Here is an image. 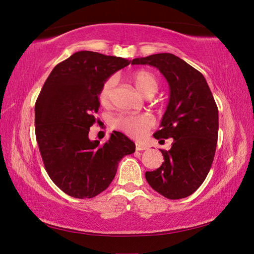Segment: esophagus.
<instances>
[{
	"mask_svg": "<svg viewBox=\"0 0 254 254\" xmlns=\"http://www.w3.org/2000/svg\"><path fill=\"white\" fill-rule=\"evenodd\" d=\"M135 148H136V150H145V149H147V146L144 144H141V143H136Z\"/></svg>",
	"mask_w": 254,
	"mask_h": 254,
	"instance_id": "esophagus-1",
	"label": "esophagus"
}]
</instances>
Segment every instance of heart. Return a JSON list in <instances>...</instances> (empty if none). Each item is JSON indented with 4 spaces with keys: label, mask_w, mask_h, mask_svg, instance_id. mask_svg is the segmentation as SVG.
I'll return each instance as SVG.
<instances>
[{
    "label": "heart",
    "mask_w": 254,
    "mask_h": 254,
    "mask_svg": "<svg viewBox=\"0 0 254 254\" xmlns=\"http://www.w3.org/2000/svg\"><path fill=\"white\" fill-rule=\"evenodd\" d=\"M132 80L137 90L145 97H152L158 91V80L148 71L139 69L132 75ZM115 78H108L98 91V101L102 107H109L112 99ZM153 121L146 115H121L113 120V127L128 136L138 138L143 136L152 127Z\"/></svg>",
    "instance_id": "obj_1"
}]
</instances>
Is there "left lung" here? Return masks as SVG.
<instances>
[{"instance_id": "left-lung-1", "label": "left lung", "mask_w": 254, "mask_h": 254, "mask_svg": "<svg viewBox=\"0 0 254 254\" xmlns=\"http://www.w3.org/2000/svg\"><path fill=\"white\" fill-rule=\"evenodd\" d=\"M132 64L159 69L169 85V101L155 138H174L165 161L146 171L148 185L170 199L195 192L208 175L218 137V109L206 79L197 69L171 53L133 59Z\"/></svg>"}]
</instances>
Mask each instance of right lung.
Returning a JSON list of instances; mask_svg holds the SVG:
<instances>
[{
	"mask_svg": "<svg viewBox=\"0 0 254 254\" xmlns=\"http://www.w3.org/2000/svg\"><path fill=\"white\" fill-rule=\"evenodd\" d=\"M131 61L93 51L75 52L55 66L35 106V130L45 168L55 185L76 198L105 191L135 144L113 131L100 145L89 127L99 110L98 91L105 80Z\"/></svg>",
	"mask_w": 254,
	"mask_h": 254,
	"instance_id": "right-lung-1",
	"label": "right lung"
}]
</instances>
